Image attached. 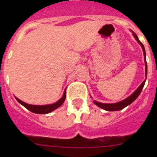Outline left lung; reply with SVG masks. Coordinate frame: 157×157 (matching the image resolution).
<instances>
[{
	"label": "left lung",
	"mask_w": 157,
	"mask_h": 157,
	"mask_svg": "<svg viewBox=\"0 0 157 157\" xmlns=\"http://www.w3.org/2000/svg\"><path fill=\"white\" fill-rule=\"evenodd\" d=\"M131 32L132 33L133 36H134V39H136V41H137V42L140 44V46H141V48H142V50H143L144 57V62H145V77H146V78H147V61H146V52H145L144 46L143 44L140 42V41L139 40V39H138V37H137V35H136L135 33L132 31V30H131ZM145 82H146V79H145L144 81H143V83H142L139 86V87L137 88V90H136L135 91H134V93L131 95V96H129L128 98H126L125 99H124V100H122V101L115 102V103H102V102H98V101L94 100L93 101V102H94V104H96L98 107L104 109V110H105V111H111V112H113V111H119V110H121V109H123L124 108H125L126 106L129 105L130 104L132 103V102H134V101L135 100L137 97H138V96L140 95V92H141L142 89H143L144 86Z\"/></svg>",
	"instance_id": "left-lung-1"
}]
</instances>
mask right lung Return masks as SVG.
I'll return each mask as SVG.
<instances>
[{
	"mask_svg": "<svg viewBox=\"0 0 157 157\" xmlns=\"http://www.w3.org/2000/svg\"><path fill=\"white\" fill-rule=\"evenodd\" d=\"M15 98L22 105H23L25 108L27 109L28 110H29L30 112H33V113L48 114V113H50V112H52V111L55 110L56 109H58V107H60L63 103H64L66 98V89L64 90L62 97H61L59 100L57 101V102H55V103L48 104V105H31V104H28V103H26V102H23V101H21L20 99H19L17 97Z\"/></svg>",
	"mask_w": 157,
	"mask_h": 157,
	"instance_id": "right-lung-1",
	"label": "right lung"
}]
</instances>
